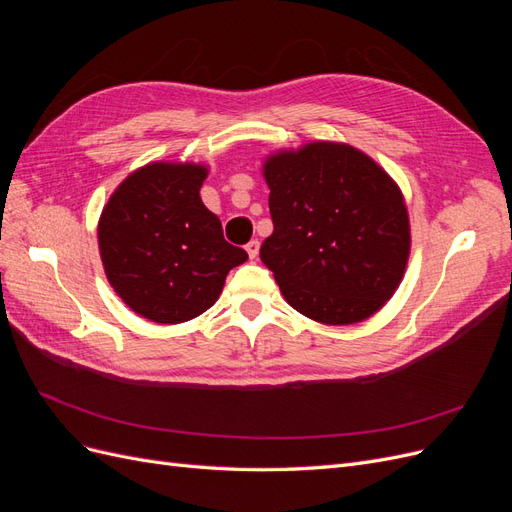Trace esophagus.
<instances>
[{"instance_id":"1","label":"esophagus","mask_w":512,"mask_h":512,"mask_svg":"<svg viewBox=\"0 0 512 512\" xmlns=\"http://www.w3.org/2000/svg\"><path fill=\"white\" fill-rule=\"evenodd\" d=\"M245 252H247V256H250L252 260L254 258H258V252H260V243H258V239H252L250 243L245 245Z\"/></svg>"}]
</instances>
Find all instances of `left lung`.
<instances>
[{
  "instance_id": "1",
  "label": "left lung",
  "mask_w": 512,
  "mask_h": 512,
  "mask_svg": "<svg viewBox=\"0 0 512 512\" xmlns=\"http://www.w3.org/2000/svg\"><path fill=\"white\" fill-rule=\"evenodd\" d=\"M273 235L260 258L299 314L331 327L363 322L399 288L410 218L395 179L348 143L312 141L262 162Z\"/></svg>"
}]
</instances>
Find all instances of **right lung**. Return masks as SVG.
<instances>
[{"label": "right lung", "mask_w": 512, "mask_h": 512, "mask_svg": "<svg viewBox=\"0 0 512 512\" xmlns=\"http://www.w3.org/2000/svg\"><path fill=\"white\" fill-rule=\"evenodd\" d=\"M205 164L149 162L123 179L98 220L108 284L134 314L188 322L220 299L226 275L247 260L200 198Z\"/></svg>", "instance_id": "obj_1"}]
</instances>
